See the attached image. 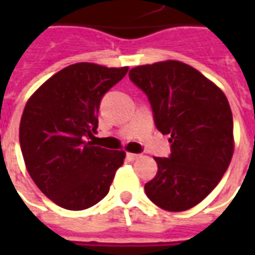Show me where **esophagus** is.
<instances>
[{"mask_svg": "<svg viewBox=\"0 0 255 255\" xmlns=\"http://www.w3.org/2000/svg\"><path fill=\"white\" fill-rule=\"evenodd\" d=\"M140 154H135V153H127V160L128 161H135L138 160Z\"/></svg>", "mask_w": 255, "mask_h": 255, "instance_id": "34e87169", "label": "esophagus"}]
</instances>
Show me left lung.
<instances>
[{"label":"left lung","instance_id":"8db88e82","mask_svg":"<svg viewBox=\"0 0 255 255\" xmlns=\"http://www.w3.org/2000/svg\"><path fill=\"white\" fill-rule=\"evenodd\" d=\"M129 79L147 95L158 131L169 135V157H154L158 171L146 195L164 210L183 212L219 184L234 153V120L224 93L195 68L162 61L132 68Z\"/></svg>","mask_w":255,"mask_h":255}]
</instances>
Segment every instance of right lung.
<instances>
[{
	"instance_id": "right-lung-1",
	"label": "right lung",
	"mask_w": 255,
	"mask_h": 255,
	"mask_svg": "<svg viewBox=\"0 0 255 255\" xmlns=\"http://www.w3.org/2000/svg\"><path fill=\"white\" fill-rule=\"evenodd\" d=\"M128 67L78 63L64 68L31 97L20 122V147L27 171L49 199L68 210H83L109 192L124 151L87 142L98 128L104 95Z\"/></svg>"
}]
</instances>
